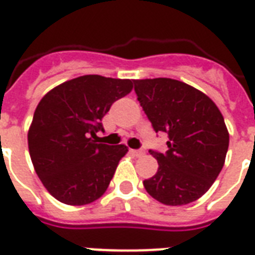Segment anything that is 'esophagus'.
<instances>
[{
  "instance_id": "esophagus-1",
  "label": "esophagus",
  "mask_w": 255,
  "mask_h": 255,
  "mask_svg": "<svg viewBox=\"0 0 255 255\" xmlns=\"http://www.w3.org/2000/svg\"><path fill=\"white\" fill-rule=\"evenodd\" d=\"M131 153H133L134 156H137V158H140V156H142V155L145 153V151H144V149H133Z\"/></svg>"
}]
</instances>
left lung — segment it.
Wrapping results in <instances>:
<instances>
[{
  "instance_id": "1",
  "label": "left lung",
  "mask_w": 255,
  "mask_h": 255,
  "mask_svg": "<svg viewBox=\"0 0 255 255\" xmlns=\"http://www.w3.org/2000/svg\"><path fill=\"white\" fill-rule=\"evenodd\" d=\"M133 84L155 131L169 136L167 152H151L159 166L144 188L163 205L195 202L225 163L229 133L223 114L209 96L181 81L134 79Z\"/></svg>"
}]
</instances>
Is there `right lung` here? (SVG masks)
<instances>
[{"instance_id":"right-lung-1","label":"right lung","mask_w":255,"mask_h":255,"mask_svg":"<svg viewBox=\"0 0 255 255\" xmlns=\"http://www.w3.org/2000/svg\"><path fill=\"white\" fill-rule=\"evenodd\" d=\"M131 79L82 75L49 90L38 103L27 133L35 173L55 199L89 205L107 191L125 144L93 140L114 102L129 95Z\"/></svg>"}]
</instances>
